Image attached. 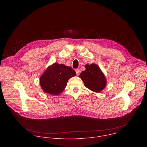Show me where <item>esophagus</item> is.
<instances>
[{"mask_svg": "<svg viewBox=\"0 0 147 147\" xmlns=\"http://www.w3.org/2000/svg\"><path fill=\"white\" fill-rule=\"evenodd\" d=\"M76 72L77 76H78L80 74V70L79 69H76Z\"/></svg>", "mask_w": 147, "mask_h": 147, "instance_id": "1", "label": "esophagus"}]
</instances>
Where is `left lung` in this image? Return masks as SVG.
I'll return each mask as SVG.
<instances>
[{
	"label": "left lung",
	"instance_id": "left-lung-1",
	"mask_svg": "<svg viewBox=\"0 0 147 147\" xmlns=\"http://www.w3.org/2000/svg\"><path fill=\"white\" fill-rule=\"evenodd\" d=\"M85 67L86 70L80 75L85 86L92 91L100 92L107 84L105 77L97 65H87Z\"/></svg>",
	"mask_w": 147,
	"mask_h": 147
}]
</instances>
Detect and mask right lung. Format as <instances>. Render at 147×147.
<instances>
[{
	"label": "right lung",
	"mask_w": 147,
	"mask_h": 147,
	"mask_svg": "<svg viewBox=\"0 0 147 147\" xmlns=\"http://www.w3.org/2000/svg\"><path fill=\"white\" fill-rule=\"evenodd\" d=\"M76 75L71 67L54 63L40 77V85L45 92L56 95L63 91L68 80Z\"/></svg>",
	"instance_id": "obj_1"
}]
</instances>
